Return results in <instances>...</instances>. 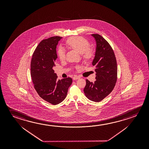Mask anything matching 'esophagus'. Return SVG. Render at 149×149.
<instances>
[{
	"mask_svg": "<svg viewBox=\"0 0 149 149\" xmlns=\"http://www.w3.org/2000/svg\"><path fill=\"white\" fill-rule=\"evenodd\" d=\"M80 78L79 76H74L73 77V79L74 80H76V79H78L79 78Z\"/></svg>",
	"mask_w": 149,
	"mask_h": 149,
	"instance_id": "1",
	"label": "esophagus"
}]
</instances>
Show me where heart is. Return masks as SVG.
I'll use <instances>...</instances> for the list:
<instances>
[{"label":"heart","instance_id":"obj_1","mask_svg":"<svg viewBox=\"0 0 149 149\" xmlns=\"http://www.w3.org/2000/svg\"><path fill=\"white\" fill-rule=\"evenodd\" d=\"M66 44L70 48L81 54L82 58L85 61H89L94 56L95 52L93 49L89 47V42L83 37H72L69 38L67 40ZM57 54L61 61H63L65 59V51L63 48H59Z\"/></svg>","mask_w":149,"mask_h":149}]
</instances>
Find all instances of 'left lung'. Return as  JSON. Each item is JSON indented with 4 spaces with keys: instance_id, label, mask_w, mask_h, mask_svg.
I'll use <instances>...</instances> for the list:
<instances>
[{
    "instance_id": "obj_1",
    "label": "left lung",
    "mask_w": 149,
    "mask_h": 149,
    "mask_svg": "<svg viewBox=\"0 0 149 149\" xmlns=\"http://www.w3.org/2000/svg\"><path fill=\"white\" fill-rule=\"evenodd\" d=\"M95 39L97 47L93 61L95 66L94 82L86 79L84 91L86 97L94 102H100L112 91L117 81V62L112 48L100 35H91Z\"/></svg>"
}]
</instances>
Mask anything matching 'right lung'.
<instances>
[{"label": "right lung", "instance_id": "right-lung-1", "mask_svg": "<svg viewBox=\"0 0 149 149\" xmlns=\"http://www.w3.org/2000/svg\"><path fill=\"white\" fill-rule=\"evenodd\" d=\"M61 37L44 39L37 46L31 63V74L38 95L47 102L56 105L66 98L72 83L70 77L57 80L53 67L57 59L56 48Z\"/></svg>", "mask_w": 149, "mask_h": 149}]
</instances>
